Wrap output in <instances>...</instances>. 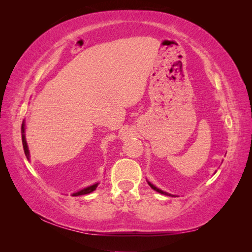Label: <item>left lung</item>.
<instances>
[{
    "mask_svg": "<svg viewBox=\"0 0 252 252\" xmlns=\"http://www.w3.org/2000/svg\"><path fill=\"white\" fill-rule=\"evenodd\" d=\"M148 184H149V186L154 189V190H156V191H158V192H159V193H162V194H166V195H171V194H169V193H167V192H165V191H163V190H161V189H158V188H157L155 185H152L150 182H148ZM171 196H173V195H171Z\"/></svg>",
    "mask_w": 252,
    "mask_h": 252,
    "instance_id": "left-lung-1",
    "label": "left lung"
}]
</instances>
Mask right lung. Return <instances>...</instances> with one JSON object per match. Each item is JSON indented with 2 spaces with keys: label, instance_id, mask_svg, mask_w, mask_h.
Returning a JSON list of instances; mask_svg holds the SVG:
<instances>
[{
  "label": "right lung",
  "instance_id": "obj_1",
  "mask_svg": "<svg viewBox=\"0 0 252 252\" xmlns=\"http://www.w3.org/2000/svg\"><path fill=\"white\" fill-rule=\"evenodd\" d=\"M22 143H23V148H24V152H25V156H26V158H27V159H29V150H28V146H27V142H26V138H25V123L24 122H23L22 123ZM97 183L96 184H94V185H91V186H89V187H86V188H84V189H82V190H80V191H78V192H74V193H72V195L73 196H78V195H83V194H88V193H90V192H93V191H94L95 190V188L97 187Z\"/></svg>",
  "mask_w": 252,
  "mask_h": 252
}]
</instances>
